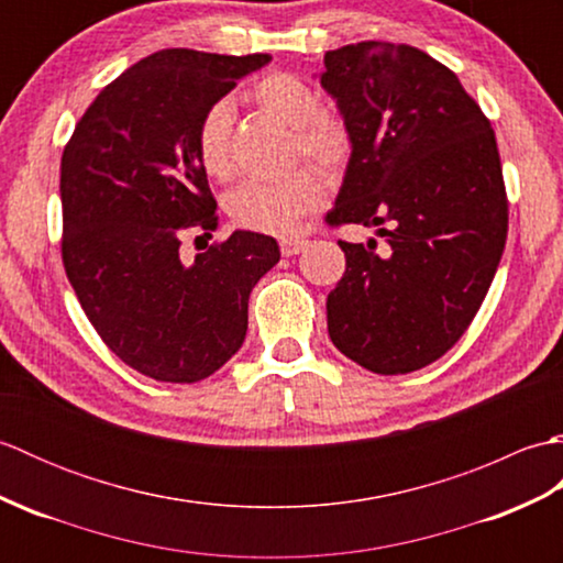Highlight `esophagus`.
Instances as JSON below:
<instances>
[{
	"instance_id": "obj_1",
	"label": "esophagus",
	"mask_w": 563,
	"mask_h": 563,
	"mask_svg": "<svg viewBox=\"0 0 563 563\" xmlns=\"http://www.w3.org/2000/svg\"><path fill=\"white\" fill-rule=\"evenodd\" d=\"M309 246L307 239H283L280 242V254L283 256H297Z\"/></svg>"
}]
</instances>
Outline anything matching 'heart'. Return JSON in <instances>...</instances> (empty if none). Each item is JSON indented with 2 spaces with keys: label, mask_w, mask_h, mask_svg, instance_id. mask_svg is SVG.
<instances>
[{
  "label": "heart",
  "mask_w": 563,
  "mask_h": 563,
  "mask_svg": "<svg viewBox=\"0 0 563 563\" xmlns=\"http://www.w3.org/2000/svg\"><path fill=\"white\" fill-rule=\"evenodd\" d=\"M256 111L292 130V162H309L327 176H339L353 159L355 130L336 109L321 106L319 91L288 71H271L249 89ZM198 159L212 178L227 181L236 172L234 113L227 101L212 103L196 128ZM324 200V184L309 169L280 181H249L227 198V212L249 232L290 236L302 218Z\"/></svg>",
  "instance_id": "obj_1"
}]
</instances>
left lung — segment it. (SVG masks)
I'll return each mask as SVG.
<instances>
[{
    "instance_id": "obj_1",
    "label": "left lung",
    "mask_w": 563,
    "mask_h": 563,
    "mask_svg": "<svg viewBox=\"0 0 563 563\" xmlns=\"http://www.w3.org/2000/svg\"><path fill=\"white\" fill-rule=\"evenodd\" d=\"M321 87L355 130L329 227H379L385 249L339 242L333 345L377 375L445 355L504 256L508 196L494 128L457 75L413 45L363 41L324 55Z\"/></svg>"
}]
</instances>
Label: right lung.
I'll list each match as a JSON object with an SVG mask.
<instances>
[{
    "instance_id": "add662e5",
    "label": "right lung",
    "mask_w": 563,
    "mask_h": 563,
    "mask_svg": "<svg viewBox=\"0 0 563 563\" xmlns=\"http://www.w3.org/2000/svg\"><path fill=\"white\" fill-rule=\"evenodd\" d=\"M271 55L169 47L103 87L59 164L63 263L101 341L157 382L210 377L242 349L249 295L280 261L273 236L234 232L194 263L186 232L218 230L196 152L200 115Z\"/></svg>"
}]
</instances>
